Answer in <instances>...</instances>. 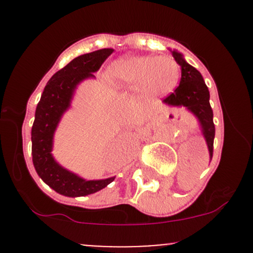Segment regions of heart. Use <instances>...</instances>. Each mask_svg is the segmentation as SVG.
I'll list each match as a JSON object with an SVG mask.
<instances>
[{"label": "heart", "instance_id": "heart-1", "mask_svg": "<svg viewBox=\"0 0 253 253\" xmlns=\"http://www.w3.org/2000/svg\"><path fill=\"white\" fill-rule=\"evenodd\" d=\"M178 63L170 56H136L115 61L109 78L117 85L141 90L149 96L171 93L180 81Z\"/></svg>", "mask_w": 253, "mask_h": 253}]
</instances>
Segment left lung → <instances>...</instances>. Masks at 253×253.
I'll use <instances>...</instances> for the list:
<instances>
[{
	"label": "left lung",
	"instance_id": "obj_1",
	"mask_svg": "<svg viewBox=\"0 0 253 253\" xmlns=\"http://www.w3.org/2000/svg\"><path fill=\"white\" fill-rule=\"evenodd\" d=\"M172 57L181 67V79L177 88L164 98V103L172 106H186L196 115L208 144L209 154L213 155V143L215 127L213 122V110L209 104V90L202 75L183 60L182 55L172 51Z\"/></svg>",
	"mask_w": 253,
	"mask_h": 253
}]
</instances>
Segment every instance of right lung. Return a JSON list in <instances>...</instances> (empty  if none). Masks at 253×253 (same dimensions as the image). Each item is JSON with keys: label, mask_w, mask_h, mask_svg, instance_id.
Segmentation results:
<instances>
[{"label": "right lung", "mask_w": 253, "mask_h": 253, "mask_svg": "<svg viewBox=\"0 0 253 253\" xmlns=\"http://www.w3.org/2000/svg\"><path fill=\"white\" fill-rule=\"evenodd\" d=\"M112 51V48H101L71 61L47 82L37 106L32 128L33 163L42 181L63 196L78 197L95 193L115 178L85 181L61 168L51 155L53 132L62 114L70 106L76 85L83 79L94 77L93 73L101 67Z\"/></svg>", "instance_id": "right-lung-1"}]
</instances>
